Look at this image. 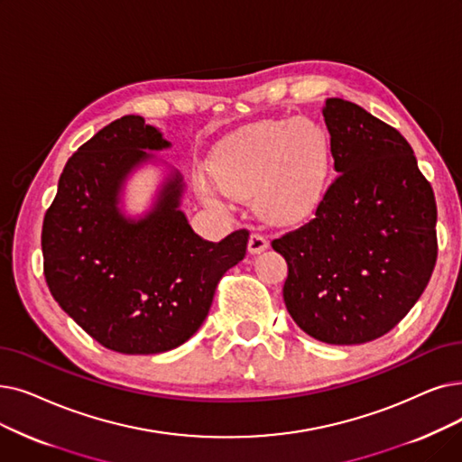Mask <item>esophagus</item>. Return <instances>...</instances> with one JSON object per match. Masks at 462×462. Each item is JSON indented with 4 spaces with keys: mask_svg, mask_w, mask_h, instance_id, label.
I'll return each instance as SVG.
<instances>
[{
    "mask_svg": "<svg viewBox=\"0 0 462 462\" xmlns=\"http://www.w3.org/2000/svg\"><path fill=\"white\" fill-rule=\"evenodd\" d=\"M266 249H268V239L264 236H260V234H251L249 244H247V251L251 254H260V253H264Z\"/></svg>",
    "mask_w": 462,
    "mask_h": 462,
    "instance_id": "1",
    "label": "esophagus"
}]
</instances>
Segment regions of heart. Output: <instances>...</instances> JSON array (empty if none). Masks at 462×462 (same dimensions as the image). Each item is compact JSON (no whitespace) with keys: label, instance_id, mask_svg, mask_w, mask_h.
Instances as JSON below:
<instances>
[{"label":"heart","instance_id":"obj_1","mask_svg":"<svg viewBox=\"0 0 462 462\" xmlns=\"http://www.w3.org/2000/svg\"><path fill=\"white\" fill-rule=\"evenodd\" d=\"M334 166L330 132L310 118H268L220 139L211 151V177L194 173L199 198L223 206L220 194L253 196V208L273 226L308 218L323 202Z\"/></svg>","mask_w":462,"mask_h":462}]
</instances>
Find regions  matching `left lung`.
<instances>
[{"mask_svg":"<svg viewBox=\"0 0 462 462\" xmlns=\"http://www.w3.org/2000/svg\"><path fill=\"white\" fill-rule=\"evenodd\" d=\"M325 125L339 175L308 225L272 247L287 260L294 323L330 346L387 334L432 275L436 202L410 143L360 106L328 97Z\"/></svg>","mask_w":462,"mask_h":462,"instance_id":"8db88e82","label":"left lung"}]
</instances>
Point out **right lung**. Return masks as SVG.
<instances>
[{"instance_id":"add662e5","label":"right lung","mask_w":462,"mask_h":462,"mask_svg":"<svg viewBox=\"0 0 462 462\" xmlns=\"http://www.w3.org/2000/svg\"><path fill=\"white\" fill-rule=\"evenodd\" d=\"M171 143L143 116L126 115L79 147L43 220L51 294L104 347L125 355L175 349L202 327L217 283L244 260L247 230L218 244L199 237L181 209V171L152 152ZM163 171L152 206L132 216L124 190L139 169Z\"/></svg>"}]
</instances>
